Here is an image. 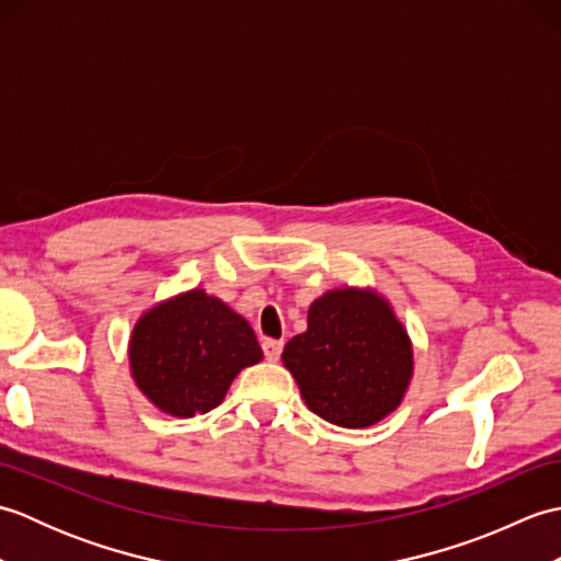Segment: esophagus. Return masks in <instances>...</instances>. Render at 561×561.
Masks as SVG:
<instances>
[{"mask_svg": "<svg viewBox=\"0 0 561 561\" xmlns=\"http://www.w3.org/2000/svg\"><path fill=\"white\" fill-rule=\"evenodd\" d=\"M282 347H284L282 340H262V352H265V356H267L270 362H277L279 359Z\"/></svg>", "mask_w": 561, "mask_h": 561, "instance_id": "1", "label": "esophagus"}]
</instances>
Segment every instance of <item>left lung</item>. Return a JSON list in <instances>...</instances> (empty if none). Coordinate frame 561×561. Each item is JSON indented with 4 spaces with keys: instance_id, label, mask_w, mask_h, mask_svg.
Listing matches in <instances>:
<instances>
[{
    "instance_id": "obj_1",
    "label": "left lung",
    "mask_w": 561,
    "mask_h": 561,
    "mask_svg": "<svg viewBox=\"0 0 561 561\" xmlns=\"http://www.w3.org/2000/svg\"><path fill=\"white\" fill-rule=\"evenodd\" d=\"M308 410L344 428H366L400 408L414 374L408 330L376 289H330L308 308V328L284 344Z\"/></svg>"
}]
</instances>
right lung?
Instances as JSON below:
<instances>
[{
	"mask_svg": "<svg viewBox=\"0 0 561 561\" xmlns=\"http://www.w3.org/2000/svg\"><path fill=\"white\" fill-rule=\"evenodd\" d=\"M127 354L141 396L181 420L217 408L233 378L262 362L248 320L205 289L175 294L141 313Z\"/></svg>",
	"mask_w": 561,
	"mask_h": 561,
	"instance_id": "obj_1",
	"label": "right lung"
}]
</instances>
